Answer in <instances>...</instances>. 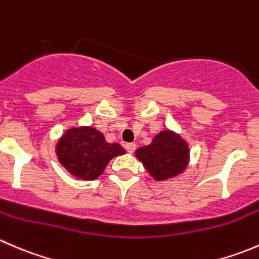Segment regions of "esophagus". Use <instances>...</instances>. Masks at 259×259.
I'll return each mask as SVG.
<instances>
[{
  "instance_id": "1",
  "label": "esophagus",
  "mask_w": 259,
  "mask_h": 259,
  "mask_svg": "<svg viewBox=\"0 0 259 259\" xmlns=\"http://www.w3.org/2000/svg\"><path fill=\"white\" fill-rule=\"evenodd\" d=\"M135 148H137V145H135L134 143H126V144H125V149H126L127 153H134Z\"/></svg>"
}]
</instances>
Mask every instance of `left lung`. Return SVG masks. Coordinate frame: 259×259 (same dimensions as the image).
<instances>
[{"label": "left lung", "mask_w": 259, "mask_h": 259, "mask_svg": "<svg viewBox=\"0 0 259 259\" xmlns=\"http://www.w3.org/2000/svg\"><path fill=\"white\" fill-rule=\"evenodd\" d=\"M137 156L156 180H165L178 176L185 169L189 149L184 140L169 130L159 133L151 144L137 150Z\"/></svg>", "instance_id": "1"}]
</instances>
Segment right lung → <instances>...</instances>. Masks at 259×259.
<instances>
[{"instance_id": "1", "label": "right lung", "mask_w": 259, "mask_h": 259, "mask_svg": "<svg viewBox=\"0 0 259 259\" xmlns=\"http://www.w3.org/2000/svg\"><path fill=\"white\" fill-rule=\"evenodd\" d=\"M125 150L116 143H106L104 135L93 127L70 129L57 145L59 160L72 176L94 180L104 171L114 156Z\"/></svg>"}]
</instances>
